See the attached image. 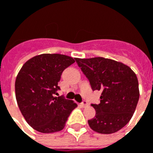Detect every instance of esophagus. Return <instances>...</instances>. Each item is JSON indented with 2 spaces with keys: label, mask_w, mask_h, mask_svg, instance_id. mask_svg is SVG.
I'll return each mask as SVG.
<instances>
[{
  "label": "esophagus",
  "mask_w": 153,
  "mask_h": 153,
  "mask_svg": "<svg viewBox=\"0 0 153 153\" xmlns=\"http://www.w3.org/2000/svg\"><path fill=\"white\" fill-rule=\"evenodd\" d=\"M80 106H82V107H86V106H88V103L87 102H85V101H83V102L80 104Z\"/></svg>",
  "instance_id": "34e87169"
}]
</instances>
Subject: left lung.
<instances>
[{
  "label": "left lung",
  "mask_w": 153,
  "mask_h": 153,
  "mask_svg": "<svg viewBox=\"0 0 153 153\" xmlns=\"http://www.w3.org/2000/svg\"><path fill=\"white\" fill-rule=\"evenodd\" d=\"M75 60L93 90L102 92L99 104H93L96 115L88 121L90 128L103 134L119 131L130 120L139 99L135 73L125 64L104 57Z\"/></svg>",
  "instance_id": "8db88e82"
}]
</instances>
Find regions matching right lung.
<instances>
[{"instance_id": "1", "label": "right lung", "mask_w": 153, "mask_h": 153, "mask_svg": "<svg viewBox=\"0 0 153 153\" xmlns=\"http://www.w3.org/2000/svg\"><path fill=\"white\" fill-rule=\"evenodd\" d=\"M75 62L61 54H41L27 60L15 79V97L25 120L35 130L50 134L62 130L77 104L55 97L65 69Z\"/></svg>"}]
</instances>
